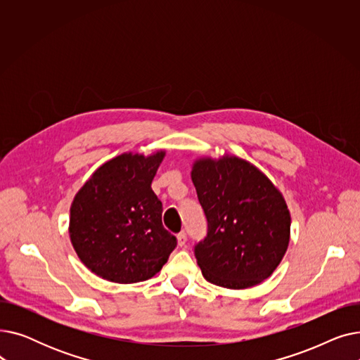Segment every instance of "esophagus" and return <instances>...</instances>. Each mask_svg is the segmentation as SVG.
Listing matches in <instances>:
<instances>
[{
    "mask_svg": "<svg viewBox=\"0 0 360 360\" xmlns=\"http://www.w3.org/2000/svg\"><path fill=\"white\" fill-rule=\"evenodd\" d=\"M185 243H186V233L185 232L178 233V245H179V247H184Z\"/></svg>",
    "mask_w": 360,
    "mask_h": 360,
    "instance_id": "1",
    "label": "esophagus"
}]
</instances>
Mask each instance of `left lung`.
I'll use <instances>...</instances> for the list:
<instances>
[{
  "label": "left lung",
  "instance_id": "obj_1",
  "mask_svg": "<svg viewBox=\"0 0 360 360\" xmlns=\"http://www.w3.org/2000/svg\"><path fill=\"white\" fill-rule=\"evenodd\" d=\"M207 219L194 254L216 286L247 289L277 269L290 239V213L273 182L250 162L198 159L191 172Z\"/></svg>",
  "mask_w": 360,
  "mask_h": 360
}]
</instances>
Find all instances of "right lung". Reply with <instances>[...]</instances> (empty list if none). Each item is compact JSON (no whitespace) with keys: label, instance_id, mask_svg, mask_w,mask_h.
Listing matches in <instances>:
<instances>
[{"label":"right lung","instance_id":"1","mask_svg":"<svg viewBox=\"0 0 360 360\" xmlns=\"http://www.w3.org/2000/svg\"><path fill=\"white\" fill-rule=\"evenodd\" d=\"M165 151L124 153L102 165L74 197L71 243L84 266L113 283H137L162 270L176 238L162 224L151 190Z\"/></svg>","mask_w":360,"mask_h":360}]
</instances>
